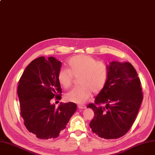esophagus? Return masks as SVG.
<instances>
[{
	"instance_id": "34e87169",
	"label": "esophagus",
	"mask_w": 155,
	"mask_h": 155,
	"mask_svg": "<svg viewBox=\"0 0 155 155\" xmlns=\"http://www.w3.org/2000/svg\"><path fill=\"white\" fill-rule=\"evenodd\" d=\"M78 107L79 108V109H85L86 108V106L85 105H82V104H80V105H78Z\"/></svg>"
}]
</instances>
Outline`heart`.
Wrapping results in <instances>:
<instances>
[{
	"label": "heart",
	"instance_id": "heart-1",
	"mask_svg": "<svg viewBox=\"0 0 155 155\" xmlns=\"http://www.w3.org/2000/svg\"><path fill=\"white\" fill-rule=\"evenodd\" d=\"M108 68L102 61H97L93 57L80 54L71 58L67 62V69L62 68L58 73L60 85L69 88L73 83V77L77 78L80 85L72 89L64 95L67 101L83 104L91 96V92H101L107 82Z\"/></svg>",
	"mask_w": 155,
	"mask_h": 155
}]
</instances>
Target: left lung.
<instances>
[{
    "mask_svg": "<svg viewBox=\"0 0 155 155\" xmlns=\"http://www.w3.org/2000/svg\"><path fill=\"white\" fill-rule=\"evenodd\" d=\"M107 68L106 84L94 103L87 107L94 112L90 123L92 132L111 140L128 132L139 111L143 94L140 79L131 63L112 61Z\"/></svg>",
    "mask_w": 155,
    "mask_h": 155,
    "instance_id": "1",
    "label": "left lung"
}]
</instances>
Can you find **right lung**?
I'll use <instances>...</instances> for the list:
<instances>
[{
	"label": "right lung",
	"mask_w": 155,
	"mask_h": 155,
	"mask_svg": "<svg viewBox=\"0 0 155 155\" xmlns=\"http://www.w3.org/2000/svg\"><path fill=\"white\" fill-rule=\"evenodd\" d=\"M62 63L44 56L32 61L19 81L18 95L24 126L39 139L58 137L77 110L73 102L51 104L53 98L61 100L62 93L58 73Z\"/></svg>",
	"instance_id": "add662e5"
}]
</instances>
